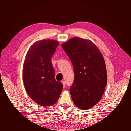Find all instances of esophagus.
Masks as SVG:
<instances>
[{"instance_id": "esophagus-1", "label": "esophagus", "mask_w": 131, "mask_h": 131, "mask_svg": "<svg viewBox=\"0 0 131 131\" xmlns=\"http://www.w3.org/2000/svg\"><path fill=\"white\" fill-rule=\"evenodd\" d=\"M62 82V84H63V87H64V88H65V87H66V83H65V81H64V80H62V82Z\"/></svg>"}]
</instances>
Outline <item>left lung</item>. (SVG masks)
Instances as JSON below:
<instances>
[{
    "mask_svg": "<svg viewBox=\"0 0 131 131\" xmlns=\"http://www.w3.org/2000/svg\"><path fill=\"white\" fill-rule=\"evenodd\" d=\"M62 47L73 64L75 78L70 92L78 107L87 110L101 100L107 84V73L101 53L92 41L71 38Z\"/></svg>",
    "mask_w": 131,
    "mask_h": 131,
    "instance_id": "left-lung-1",
    "label": "left lung"
}]
</instances>
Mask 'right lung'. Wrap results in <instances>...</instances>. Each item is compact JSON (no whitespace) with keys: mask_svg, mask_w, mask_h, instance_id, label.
Returning <instances> with one entry per match:
<instances>
[{"mask_svg":"<svg viewBox=\"0 0 131 131\" xmlns=\"http://www.w3.org/2000/svg\"><path fill=\"white\" fill-rule=\"evenodd\" d=\"M58 46L54 40L37 41L30 47L24 63L23 80L27 93L43 106L56 102L63 88L62 83L55 79L51 62Z\"/></svg>","mask_w":131,"mask_h":131,"instance_id":"1","label":"right lung"}]
</instances>
